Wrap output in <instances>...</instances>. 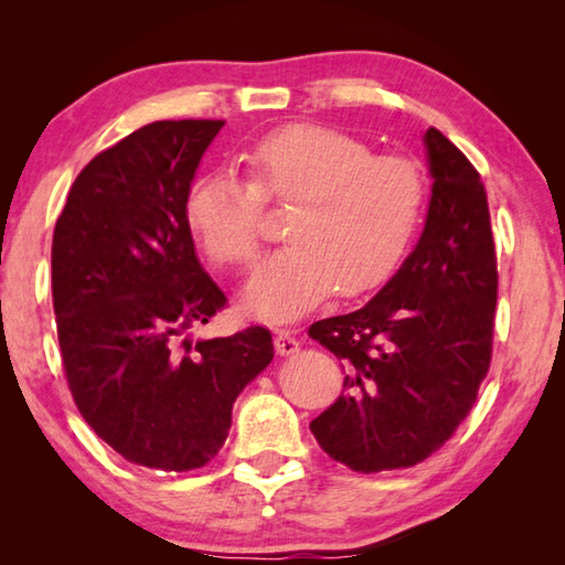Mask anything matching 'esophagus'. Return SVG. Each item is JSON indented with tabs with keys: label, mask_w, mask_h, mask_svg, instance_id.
<instances>
[{
	"label": "esophagus",
	"mask_w": 565,
	"mask_h": 565,
	"mask_svg": "<svg viewBox=\"0 0 565 565\" xmlns=\"http://www.w3.org/2000/svg\"><path fill=\"white\" fill-rule=\"evenodd\" d=\"M301 343L291 337V331H276L274 337V349L279 356H291V353L299 351Z\"/></svg>",
	"instance_id": "1"
}]
</instances>
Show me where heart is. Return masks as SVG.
I'll use <instances>...</instances> for the list:
<instances>
[{
	"label": "heart",
	"mask_w": 565,
	"mask_h": 565,
	"mask_svg": "<svg viewBox=\"0 0 565 565\" xmlns=\"http://www.w3.org/2000/svg\"><path fill=\"white\" fill-rule=\"evenodd\" d=\"M254 181L232 169L191 184L184 216L191 236L218 266H248L262 244L264 199L301 202L286 226L289 246L271 254L244 289V309L289 323L341 294L386 284L404 262L426 204L414 159L379 154L353 134L291 124L248 151Z\"/></svg>",
	"instance_id": "heart-1"
}]
</instances>
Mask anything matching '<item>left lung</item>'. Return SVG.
I'll return each instance as SVG.
<instances>
[{
    "instance_id": "obj_1",
    "label": "left lung",
    "mask_w": 565,
    "mask_h": 565,
    "mask_svg": "<svg viewBox=\"0 0 565 565\" xmlns=\"http://www.w3.org/2000/svg\"><path fill=\"white\" fill-rule=\"evenodd\" d=\"M424 147L434 184L414 252L366 306L309 329L347 366V394L311 420V434L361 473L438 451L491 363L499 271L486 189L441 131L428 129Z\"/></svg>"
}]
</instances>
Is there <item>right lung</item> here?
<instances>
[{"label":"right lung","instance_id":"add662e5","mask_svg":"<svg viewBox=\"0 0 565 565\" xmlns=\"http://www.w3.org/2000/svg\"><path fill=\"white\" fill-rule=\"evenodd\" d=\"M224 121L147 124L94 157L52 238V299L66 384L84 420L129 463L191 471L212 461L271 333L191 341L226 296L196 259L184 204Z\"/></svg>","mask_w":565,"mask_h":565}]
</instances>
